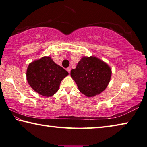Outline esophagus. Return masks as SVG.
Wrapping results in <instances>:
<instances>
[{"instance_id": "34e87169", "label": "esophagus", "mask_w": 147, "mask_h": 147, "mask_svg": "<svg viewBox=\"0 0 147 147\" xmlns=\"http://www.w3.org/2000/svg\"><path fill=\"white\" fill-rule=\"evenodd\" d=\"M66 70L68 71V72L69 74L70 73V71H71V68H70V67H68V68H66Z\"/></svg>"}]
</instances>
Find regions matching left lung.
Returning a JSON list of instances; mask_svg holds the SVG:
<instances>
[{
	"label": "left lung",
	"instance_id": "obj_1",
	"mask_svg": "<svg viewBox=\"0 0 147 147\" xmlns=\"http://www.w3.org/2000/svg\"><path fill=\"white\" fill-rule=\"evenodd\" d=\"M82 94L91 97L103 92L112 75L111 68L96 57L84 56L70 73Z\"/></svg>",
	"mask_w": 147,
	"mask_h": 147
}]
</instances>
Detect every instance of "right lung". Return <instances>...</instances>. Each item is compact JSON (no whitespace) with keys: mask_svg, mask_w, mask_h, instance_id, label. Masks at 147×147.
I'll list each match as a JSON object with an SVG mask.
<instances>
[{"mask_svg":"<svg viewBox=\"0 0 147 147\" xmlns=\"http://www.w3.org/2000/svg\"><path fill=\"white\" fill-rule=\"evenodd\" d=\"M68 72L54 63L50 57H43L31 63L27 68L26 79L33 90L45 97L58 91L61 82Z\"/></svg>","mask_w":147,"mask_h":147,"instance_id":"right-lung-1","label":"right lung"}]
</instances>
